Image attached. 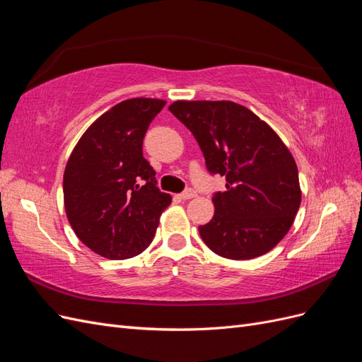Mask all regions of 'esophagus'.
<instances>
[{"label": "esophagus", "mask_w": 362, "mask_h": 362, "mask_svg": "<svg viewBox=\"0 0 362 362\" xmlns=\"http://www.w3.org/2000/svg\"><path fill=\"white\" fill-rule=\"evenodd\" d=\"M194 196H196V192H194L193 189H187V190L182 192V193L180 194V198H181V199H184V201H187V199L194 198Z\"/></svg>", "instance_id": "1"}]
</instances>
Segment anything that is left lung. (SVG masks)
Wrapping results in <instances>:
<instances>
[{
    "instance_id": "obj_1",
    "label": "left lung",
    "mask_w": 362,
    "mask_h": 362,
    "mask_svg": "<svg viewBox=\"0 0 362 362\" xmlns=\"http://www.w3.org/2000/svg\"><path fill=\"white\" fill-rule=\"evenodd\" d=\"M169 110L198 140L208 170L226 178V192L213 198V218L199 226L204 243L229 259L267 254L300 206L290 149L269 124L233 101H175Z\"/></svg>"
}]
</instances>
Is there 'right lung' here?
Masks as SVG:
<instances>
[{"mask_svg":"<svg viewBox=\"0 0 362 362\" xmlns=\"http://www.w3.org/2000/svg\"><path fill=\"white\" fill-rule=\"evenodd\" d=\"M166 101L133 98L84 131L63 175L68 221L81 242L110 259L131 258L152 242L170 194L157 187L141 145Z\"/></svg>","mask_w":362,"mask_h":362,"instance_id":"add662e5","label":"right lung"}]
</instances>
